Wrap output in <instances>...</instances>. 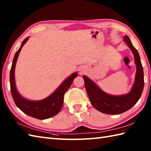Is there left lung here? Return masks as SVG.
Instances as JSON below:
<instances>
[{
	"label": "left lung",
	"instance_id": "left-lung-1",
	"mask_svg": "<svg viewBox=\"0 0 151 151\" xmlns=\"http://www.w3.org/2000/svg\"><path fill=\"white\" fill-rule=\"evenodd\" d=\"M124 41L132 51L137 68L135 82L130 93L121 96L108 95L102 91L87 76H83L85 88L91 103L98 111L106 114L117 115L129 110L137 103L143 92L144 75L139 53L132 45L129 36H125Z\"/></svg>",
	"mask_w": 151,
	"mask_h": 151
}]
</instances>
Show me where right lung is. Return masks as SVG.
<instances>
[{"label": "right lung", "mask_w": 151, "mask_h": 151, "mask_svg": "<svg viewBox=\"0 0 151 151\" xmlns=\"http://www.w3.org/2000/svg\"><path fill=\"white\" fill-rule=\"evenodd\" d=\"M28 37H27L21 43L19 49L16 52L12 62L10 70V89L13 99L16 106L24 112V114L30 117L38 119H46L56 115L60 112L63 104L64 95L67 89L72 84L73 80L78 75L77 73L72 74L69 78H67L60 87L49 97L40 101H31L25 99L19 95L15 84V67L17 60L20 52L21 48L27 42Z\"/></svg>", "instance_id": "right-lung-1"}]
</instances>
